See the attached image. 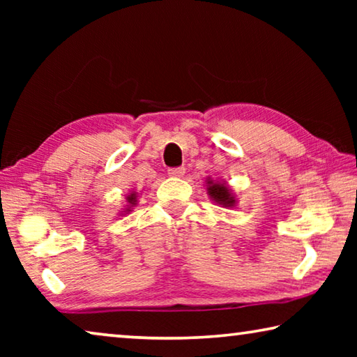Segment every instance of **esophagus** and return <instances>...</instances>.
I'll return each mask as SVG.
<instances>
[{
	"instance_id": "esophagus-1",
	"label": "esophagus",
	"mask_w": 357,
	"mask_h": 357,
	"mask_svg": "<svg viewBox=\"0 0 357 357\" xmlns=\"http://www.w3.org/2000/svg\"><path fill=\"white\" fill-rule=\"evenodd\" d=\"M185 173L184 167H174V168H168V174L173 178H181Z\"/></svg>"
}]
</instances>
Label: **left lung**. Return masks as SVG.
Here are the masks:
<instances>
[{"label": "left lung", "instance_id": "1", "mask_svg": "<svg viewBox=\"0 0 357 357\" xmlns=\"http://www.w3.org/2000/svg\"><path fill=\"white\" fill-rule=\"evenodd\" d=\"M209 184L211 185L208 187V190L211 193V197H213L217 203L223 204V206H233L234 200H233V197L228 193L225 185H223V184H213V181H211Z\"/></svg>", "mask_w": 357, "mask_h": 357}]
</instances>
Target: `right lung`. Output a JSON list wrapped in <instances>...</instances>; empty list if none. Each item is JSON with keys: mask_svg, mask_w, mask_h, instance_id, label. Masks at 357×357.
I'll use <instances>...</instances> for the list:
<instances>
[{"mask_svg": "<svg viewBox=\"0 0 357 357\" xmlns=\"http://www.w3.org/2000/svg\"><path fill=\"white\" fill-rule=\"evenodd\" d=\"M129 203H132V204L135 203V195H134V193H132V195L129 197Z\"/></svg>", "mask_w": 357, "mask_h": 357, "instance_id": "obj_1", "label": "right lung"}]
</instances>
